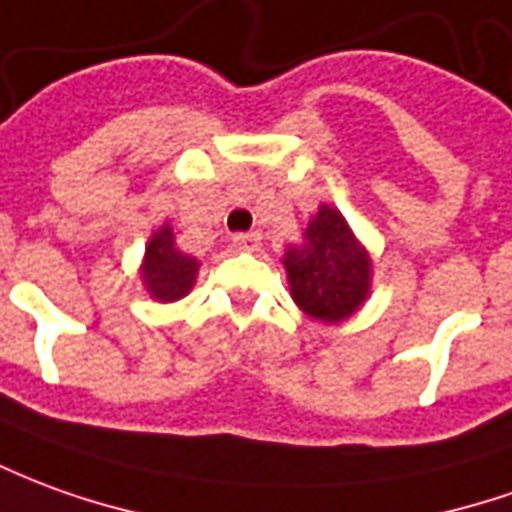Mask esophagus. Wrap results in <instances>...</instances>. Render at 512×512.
Instances as JSON below:
<instances>
[{"label":"esophagus","mask_w":512,"mask_h":512,"mask_svg":"<svg viewBox=\"0 0 512 512\" xmlns=\"http://www.w3.org/2000/svg\"><path fill=\"white\" fill-rule=\"evenodd\" d=\"M234 245L239 250H259L262 248V234L250 231V234H234Z\"/></svg>","instance_id":"1"}]
</instances>
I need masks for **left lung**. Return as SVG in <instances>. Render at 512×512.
I'll return each mask as SVG.
<instances>
[{
  "instance_id": "left-lung-1",
  "label": "left lung",
  "mask_w": 512,
  "mask_h": 512,
  "mask_svg": "<svg viewBox=\"0 0 512 512\" xmlns=\"http://www.w3.org/2000/svg\"><path fill=\"white\" fill-rule=\"evenodd\" d=\"M292 301L323 323L354 315L370 290V259L337 209L320 206L301 248H287Z\"/></svg>"
}]
</instances>
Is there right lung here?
Instances as JSON below:
<instances>
[{
    "mask_svg": "<svg viewBox=\"0 0 512 512\" xmlns=\"http://www.w3.org/2000/svg\"><path fill=\"white\" fill-rule=\"evenodd\" d=\"M197 267L200 264H197L195 256H186L183 250H178L172 228L164 225L158 234H153L150 245H147L142 278L153 298H158V301H178L192 290Z\"/></svg>",
    "mask_w": 512,
    "mask_h": 512,
    "instance_id": "right-lung-1",
    "label": "right lung"
}]
</instances>
